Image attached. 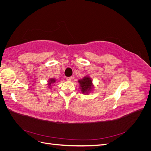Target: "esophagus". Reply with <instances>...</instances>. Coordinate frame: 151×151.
Here are the masks:
<instances>
[{
  "label": "esophagus",
  "mask_w": 151,
  "mask_h": 151,
  "mask_svg": "<svg viewBox=\"0 0 151 151\" xmlns=\"http://www.w3.org/2000/svg\"><path fill=\"white\" fill-rule=\"evenodd\" d=\"M66 79L68 81H72V77H66Z\"/></svg>",
  "instance_id": "esophagus-1"
}]
</instances>
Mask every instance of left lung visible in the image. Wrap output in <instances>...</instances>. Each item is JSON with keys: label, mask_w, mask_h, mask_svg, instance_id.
Instances as JSON below:
<instances>
[{"label": "left lung", "mask_w": 151, "mask_h": 151, "mask_svg": "<svg viewBox=\"0 0 151 151\" xmlns=\"http://www.w3.org/2000/svg\"><path fill=\"white\" fill-rule=\"evenodd\" d=\"M78 82L80 84V89L83 94H89L92 91L93 88V81L89 76L84 77L83 79L79 80Z\"/></svg>", "instance_id": "left-lung-1"}]
</instances>
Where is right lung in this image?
Here are the masks:
<instances>
[{"label": "right lung", "mask_w": 151, "mask_h": 151, "mask_svg": "<svg viewBox=\"0 0 151 151\" xmlns=\"http://www.w3.org/2000/svg\"><path fill=\"white\" fill-rule=\"evenodd\" d=\"M56 82V80L55 79H53V78H51L50 79L49 81H48V87L49 88H50V87L52 86V85H53V83H55Z\"/></svg>", "instance_id": "obj_1"}]
</instances>
